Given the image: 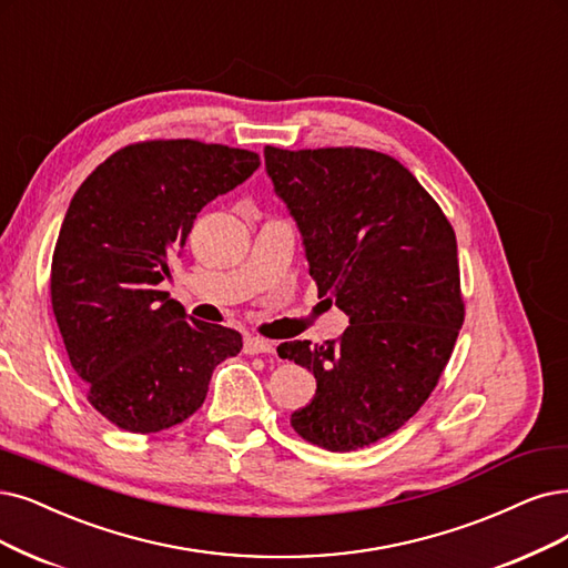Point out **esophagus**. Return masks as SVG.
Returning <instances> with one entry per match:
<instances>
[{
	"mask_svg": "<svg viewBox=\"0 0 568 568\" xmlns=\"http://www.w3.org/2000/svg\"><path fill=\"white\" fill-rule=\"evenodd\" d=\"M243 351H245L247 355H257V353H273V351H276V346H273V344L266 342V339H260V337H245Z\"/></svg>",
	"mask_w": 568,
	"mask_h": 568,
	"instance_id": "34e87169",
	"label": "esophagus"
}]
</instances>
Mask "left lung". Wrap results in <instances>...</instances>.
I'll return each instance as SVG.
<instances>
[{
    "label": "left lung",
    "instance_id": "8db88e82",
    "mask_svg": "<svg viewBox=\"0 0 568 568\" xmlns=\"http://www.w3.org/2000/svg\"><path fill=\"white\" fill-rule=\"evenodd\" d=\"M264 163L297 222L318 297L351 318L342 339L278 346L316 376V395L290 424L329 452L374 445L428 400L464 325L454 229L386 154L264 146Z\"/></svg>",
    "mask_w": 568,
    "mask_h": 568
}]
</instances>
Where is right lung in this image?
Wrapping results in <instances>:
<instances>
[{"mask_svg":"<svg viewBox=\"0 0 568 568\" xmlns=\"http://www.w3.org/2000/svg\"><path fill=\"white\" fill-rule=\"evenodd\" d=\"M260 168L247 150L196 140L129 144L83 180L51 264L53 316L89 403L129 433L182 424L236 329L189 318L159 290L201 207Z\"/></svg>","mask_w":568,"mask_h":568,"instance_id":"right-lung-1","label":"right lung"}]
</instances>
